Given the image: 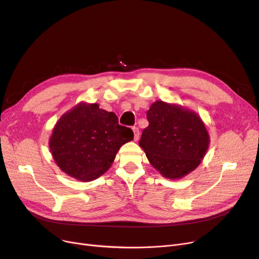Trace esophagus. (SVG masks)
Wrapping results in <instances>:
<instances>
[{"instance_id": "esophagus-1", "label": "esophagus", "mask_w": 259, "mask_h": 259, "mask_svg": "<svg viewBox=\"0 0 259 259\" xmlns=\"http://www.w3.org/2000/svg\"><path fill=\"white\" fill-rule=\"evenodd\" d=\"M132 130H133V133H134V141L137 142L140 139V130H139L138 127H133Z\"/></svg>"}]
</instances>
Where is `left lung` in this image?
<instances>
[{"label":"left lung","instance_id":"obj_1","mask_svg":"<svg viewBox=\"0 0 259 259\" xmlns=\"http://www.w3.org/2000/svg\"><path fill=\"white\" fill-rule=\"evenodd\" d=\"M149 126L139 145L150 164L166 179H182L205 156L210 137L199 115L162 101L147 111Z\"/></svg>","mask_w":259,"mask_h":259}]
</instances>
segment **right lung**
Segmentation results:
<instances>
[{
    "label": "right lung",
    "mask_w": 259,
    "mask_h": 259,
    "mask_svg": "<svg viewBox=\"0 0 259 259\" xmlns=\"http://www.w3.org/2000/svg\"><path fill=\"white\" fill-rule=\"evenodd\" d=\"M133 137V131L120 126L113 112L98 104L79 103L54 126L49 148L62 171L90 182L110 168L119 148Z\"/></svg>",
    "instance_id": "obj_1"
}]
</instances>
